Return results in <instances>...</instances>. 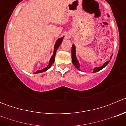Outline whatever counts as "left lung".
Here are the masks:
<instances>
[{
  "instance_id": "1",
  "label": "left lung",
  "mask_w": 126,
  "mask_h": 126,
  "mask_svg": "<svg viewBox=\"0 0 126 126\" xmlns=\"http://www.w3.org/2000/svg\"><path fill=\"white\" fill-rule=\"evenodd\" d=\"M112 56H113V55H112L111 56V58ZM71 58H72V62H73V64H74V65L76 67L77 69H79V70H80V65H79V62H78V60L76 59V57L75 46H74V45H73V46H72ZM110 60L109 61H108V62H105V63L104 64H103V65L102 66H101V67H97V68H94V71H93V73H96V72L98 71L101 70V69H103V68H105V67L106 66H107V64H108V63H109V62H110Z\"/></svg>"
}]
</instances>
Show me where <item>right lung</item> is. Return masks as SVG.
Returning a JSON list of instances; mask_svg holds the SVG:
<instances>
[{"label":"right lung","mask_w":126,"mask_h":126,"mask_svg":"<svg viewBox=\"0 0 126 126\" xmlns=\"http://www.w3.org/2000/svg\"><path fill=\"white\" fill-rule=\"evenodd\" d=\"M63 37H61V38H59L58 40H57V42H56L55 45L54 53H53V56H52V57H51L50 60L49 64H48V65L46 67V68H45L44 69H41V70L37 71H36V72H35V73H42V72H44V71H47V69H49L50 68L51 66L52 65V64H53V62H54V61H55V58L56 52H57V49H58V47H59V46H60V44H61V43H62V40H63Z\"/></svg>","instance_id":"1"}]
</instances>
